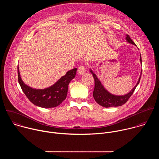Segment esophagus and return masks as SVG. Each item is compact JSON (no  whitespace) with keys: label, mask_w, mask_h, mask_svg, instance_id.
I'll return each mask as SVG.
<instances>
[{"label":"esophagus","mask_w":159,"mask_h":159,"mask_svg":"<svg viewBox=\"0 0 159 159\" xmlns=\"http://www.w3.org/2000/svg\"><path fill=\"white\" fill-rule=\"evenodd\" d=\"M85 73V66L84 65H81L78 68V74L79 75H82Z\"/></svg>","instance_id":"34e87169"}]
</instances>
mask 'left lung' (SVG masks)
I'll return each instance as SVG.
<instances>
[{"label": "left lung", "mask_w": 159, "mask_h": 159, "mask_svg": "<svg viewBox=\"0 0 159 159\" xmlns=\"http://www.w3.org/2000/svg\"><path fill=\"white\" fill-rule=\"evenodd\" d=\"M126 39L128 43L135 45V43L132 41V39H131L129 35L128 34L126 35ZM140 60L142 63L141 55H140ZM90 71L92 73L93 77L94 79L95 87L93 91V97L98 104H99V105L104 107L121 106L123 105L125 103H126L127 101L129 99V98L131 97V96L133 94L136 87H137V86L139 85L140 80V78H141L142 72H141V75L140 76V78L139 79V81L137 85L133 88V89H131V90L129 93L123 96H116V95H113L109 93L106 89H104V86L102 85L101 82H100L99 79L97 77L96 75L94 73H93V72L91 70H90Z\"/></svg>", "instance_id": "obj_1"}]
</instances>
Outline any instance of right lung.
I'll list each match as a JSON object with an SVG mask.
<instances>
[{"instance_id": "obj_1", "label": "right lung", "mask_w": 159, "mask_h": 159, "mask_svg": "<svg viewBox=\"0 0 159 159\" xmlns=\"http://www.w3.org/2000/svg\"><path fill=\"white\" fill-rule=\"evenodd\" d=\"M76 72L75 68L68 71L64 76L51 87L44 89H35L22 82L17 65L18 82L22 91L33 104L43 108L57 107L66 99L69 84L75 77Z\"/></svg>"}]
</instances>
